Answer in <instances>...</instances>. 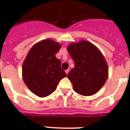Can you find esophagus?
<instances>
[{
	"label": "esophagus",
	"mask_w": 130,
	"mask_h": 130,
	"mask_svg": "<svg viewBox=\"0 0 130 130\" xmlns=\"http://www.w3.org/2000/svg\"><path fill=\"white\" fill-rule=\"evenodd\" d=\"M69 71H70V70H69V69H68V70H65V72H66V74H68V73Z\"/></svg>",
	"instance_id": "obj_1"
}]
</instances>
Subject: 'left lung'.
<instances>
[{
  "mask_svg": "<svg viewBox=\"0 0 130 130\" xmlns=\"http://www.w3.org/2000/svg\"><path fill=\"white\" fill-rule=\"evenodd\" d=\"M68 51L75 64L68 74L73 90L82 96L96 94L108 77L107 64L104 56L94 45L85 40L70 44Z\"/></svg>",
  "mask_w": 130,
  "mask_h": 130,
  "instance_id": "1",
  "label": "left lung"
}]
</instances>
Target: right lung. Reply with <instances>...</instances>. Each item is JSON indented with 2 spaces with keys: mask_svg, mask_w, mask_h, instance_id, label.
Listing matches in <instances>:
<instances>
[{
  "mask_svg": "<svg viewBox=\"0 0 130 130\" xmlns=\"http://www.w3.org/2000/svg\"><path fill=\"white\" fill-rule=\"evenodd\" d=\"M61 47L53 40H44L31 48L22 66L23 79L29 90L39 97H46L57 89L66 72L55 55Z\"/></svg>",
  "mask_w": 130,
  "mask_h": 130,
  "instance_id": "add662e5",
  "label": "right lung"
}]
</instances>
